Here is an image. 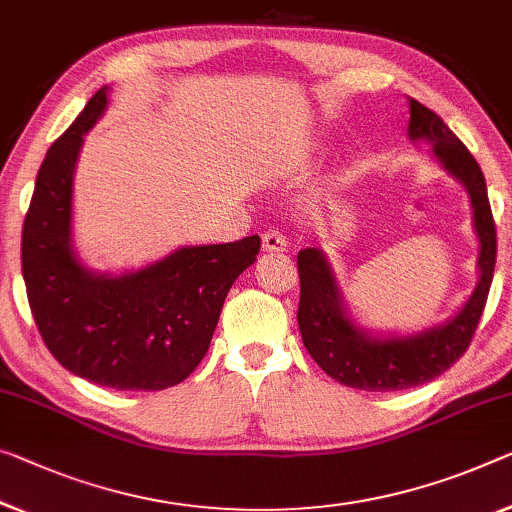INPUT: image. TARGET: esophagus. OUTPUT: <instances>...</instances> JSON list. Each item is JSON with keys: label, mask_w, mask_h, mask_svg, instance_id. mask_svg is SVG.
Instances as JSON below:
<instances>
[{"label": "esophagus", "mask_w": 512, "mask_h": 512, "mask_svg": "<svg viewBox=\"0 0 512 512\" xmlns=\"http://www.w3.org/2000/svg\"><path fill=\"white\" fill-rule=\"evenodd\" d=\"M263 249L274 251V254H281V251H286L288 249L286 235L279 233V231H265L263 233Z\"/></svg>", "instance_id": "obj_1"}]
</instances>
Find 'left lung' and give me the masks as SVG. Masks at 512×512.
Listing matches in <instances>:
<instances>
[{
  "mask_svg": "<svg viewBox=\"0 0 512 512\" xmlns=\"http://www.w3.org/2000/svg\"><path fill=\"white\" fill-rule=\"evenodd\" d=\"M410 141H428L432 157L469 194L478 238V283L462 309L442 325L414 334L380 336L352 318L336 272L318 247L297 254L300 272V325L304 348L336 382L364 391H400L426 384L448 371L469 348L492 286L497 261V229L487 201L485 176L467 146L435 112L410 98Z\"/></svg>",
  "mask_w": 512,
  "mask_h": 512,
  "instance_id": "1",
  "label": "left lung"
}]
</instances>
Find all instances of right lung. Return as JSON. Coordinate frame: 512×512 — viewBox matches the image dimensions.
<instances>
[{
  "label": "right lung",
  "instance_id": "right-lung-1",
  "mask_svg": "<svg viewBox=\"0 0 512 512\" xmlns=\"http://www.w3.org/2000/svg\"><path fill=\"white\" fill-rule=\"evenodd\" d=\"M107 93L109 86L93 93L38 169L22 226V277L38 332L66 371L109 389L160 391L201 364L261 238L180 247L123 274L86 267L73 245V176Z\"/></svg>",
  "mask_w": 512,
  "mask_h": 512
}]
</instances>
